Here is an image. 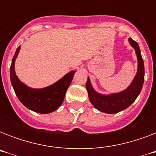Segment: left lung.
I'll return each instance as SVG.
<instances>
[{"mask_svg":"<svg viewBox=\"0 0 156 156\" xmlns=\"http://www.w3.org/2000/svg\"><path fill=\"white\" fill-rule=\"evenodd\" d=\"M129 41L132 47L135 49L138 57V67L135 78L126 90L110 95H100L93 89L90 78H87L86 83V88L87 90L90 103L95 108L105 113H116L127 108L134 102L143 88L144 83V63L141 55L140 48L138 43L131 38L129 39Z\"/></svg>","mask_w":156,"mask_h":156,"instance_id":"obj_1","label":"left lung"}]
</instances>
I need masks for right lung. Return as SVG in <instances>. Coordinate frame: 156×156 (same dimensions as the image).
Here are the masks:
<instances>
[{
  "mask_svg": "<svg viewBox=\"0 0 156 156\" xmlns=\"http://www.w3.org/2000/svg\"><path fill=\"white\" fill-rule=\"evenodd\" d=\"M20 50L17 48L10 66V80L16 95L20 102L27 108L39 113H50L58 108L63 102L66 90L73 80L75 71H71L53 85L32 89L21 83L14 71V61Z\"/></svg>",
  "mask_w": 156,
  "mask_h": 156,
  "instance_id": "right-lung-1",
  "label": "right lung"
}]
</instances>
